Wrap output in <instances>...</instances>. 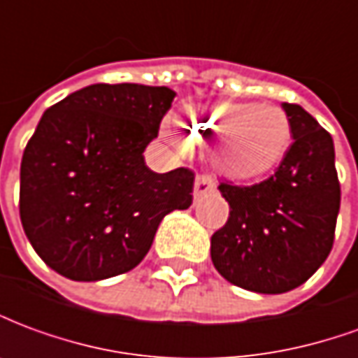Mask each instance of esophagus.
I'll return each instance as SVG.
<instances>
[{
    "label": "esophagus",
    "instance_id": "esophagus-1",
    "mask_svg": "<svg viewBox=\"0 0 358 358\" xmlns=\"http://www.w3.org/2000/svg\"><path fill=\"white\" fill-rule=\"evenodd\" d=\"M215 191V181L210 177V175H199L196 177V181H194V200L202 199L204 194L208 192H214Z\"/></svg>",
    "mask_w": 358,
    "mask_h": 358
}]
</instances>
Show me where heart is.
<instances>
[{
    "mask_svg": "<svg viewBox=\"0 0 358 358\" xmlns=\"http://www.w3.org/2000/svg\"><path fill=\"white\" fill-rule=\"evenodd\" d=\"M181 127L189 143H212L215 169L233 181H255L281 166L293 143V129L278 106L202 102L187 106ZM167 136H177L166 127Z\"/></svg>",
    "mask_w": 358,
    "mask_h": 358,
    "instance_id": "b5f03b06",
    "label": "heart"
}]
</instances>
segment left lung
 <instances>
[{
    "label": "left lung",
    "instance_id": "left-lung-1",
    "mask_svg": "<svg viewBox=\"0 0 358 358\" xmlns=\"http://www.w3.org/2000/svg\"><path fill=\"white\" fill-rule=\"evenodd\" d=\"M293 144L262 183L217 189L229 217L212 235V262L237 287L278 295L303 285L334 247L341 189L331 134L296 103H281Z\"/></svg>",
    "mask_w": 358,
    "mask_h": 358
}]
</instances>
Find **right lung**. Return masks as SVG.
<instances>
[{"label":"right lung","mask_w":358,"mask_h":358,"mask_svg":"<svg viewBox=\"0 0 358 358\" xmlns=\"http://www.w3.org/2000/svg\"><path fill=\"white\" fill-rule=\"evenodd\" d=\"M173 98L167 86L90 85L45 110L22 154L19 210L52 270L73 281L129 272L159 222L191 206V169L156 173L143 156Z\"/></svg>","instance_id":"obj_1"}]
</instances>
